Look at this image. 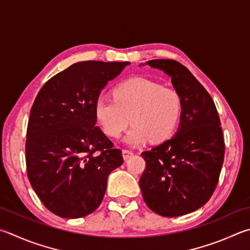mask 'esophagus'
<instances>
[{"instance_id": "obj_1", "label": "esophagus", "mask_w": 250, "mask_h": 250, "mask_svg": "<svg viewBox=\"0 0 250 250\" xmlns=\"http://www.w3.org/2000/svg\"><path fill=\"white\" fill-rule=\"evenodd\" d=\"M122 155H124L125 160H128V158H130L131 156L133 155V152L130 151V149L125 148V149H122Z\"/></svg>"}]
</instances>
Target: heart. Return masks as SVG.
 <instances>
[{"label":"heart","instance_id":"heart-1","mask_svg":"<svg viewBox=\"0 0 250 250\" xmlns=\"http://www.w3.org/2000/svg\"><path fill=\"white\" fill-rule=\"evenodd\" d=\"M112 96L113 99L99 97L95 103V117L108 137H120L131 122L133 125L126 142L133 145L147 140L161 142L168 139L178 125L183 101L174 88L134 78L117 85Z\"/></svg>","mask_w":250,"mask_h":250}]
</instances>
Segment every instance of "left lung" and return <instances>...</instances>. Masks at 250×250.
<instances>
[{"instance_id":"1","label":"left lung","mask_w":250,"mask_h":250,"mask_svg":"<svg viewBox=\"0 0 250 250\" xmlns=\"http://www.w3.org/2000/svg\"><path fill=\"white\" fill-rule=\"evenodd\" d=\"M145 65L170 76L183 112L174 138L141 154L146 164L139 181L141 191L157 214L185 215L210 200L219 183L225 153L219 112L207 89L178 61L157 59Z\"/></svg>"}]
</instances>
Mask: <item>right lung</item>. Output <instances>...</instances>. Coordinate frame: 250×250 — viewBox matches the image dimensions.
Returning a JSON list of instances; mask_svg holds the SVG:
<instances>
[{"mask_svg":"<svg viewBox=\"0 0 250 250\" xmlns=\"http://www.w3.org/2000/svg\"><path fill=\"white\" fill-rule=\"evenodd\" d=\"M129 62L83 61L46 82L30 109L26 168L50 212L65 219L93 213L102 203L122 152L96 125L95 103Z\"/></svg>","mask_w":250,"mask_h":250,"instance_id":"1","label":"right lung"}]
</instances>
